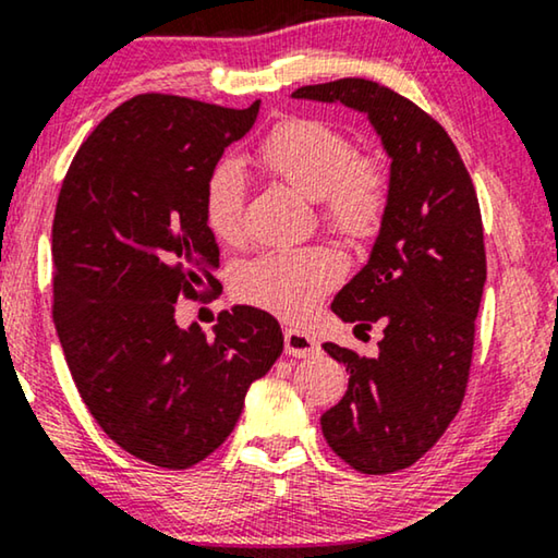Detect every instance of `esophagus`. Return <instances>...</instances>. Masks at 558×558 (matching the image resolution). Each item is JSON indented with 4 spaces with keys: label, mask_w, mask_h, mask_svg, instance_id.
I'll return each instance as SVG.
<instances>
[{
    "label": "esophagus",
    "mask_w": 558,
    "mask_h": 558,
    "mask_svg": "<svg viewBox=\"0 0 558 558\" xmlns=\"http://www.w3.org/2000/svg\"><path fill=\"white\" fill-rule=\"evenodd\" d=\"M286 351L295 359H311L313 353H318V340L311 330L301 326H288L286 328Z\"/></svg>",
    "instance_id": "34e87169"
}]
</instances>
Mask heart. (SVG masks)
I'll list each match as a JSON object with an SVG mask.
<instances>
[{
    "label": "heart",
    "instance_id": "obj_1",
    "mask_svg": "<svg viewBox=\"0 0 558 558\" xmlns=\"http://www.w3.org/2000/svg\"><path fill=\"white\" fill-rule=\"evenodd\" d=\"M268 178L311 197L318 220L348 240L376 238L393 199V168L380 153H359L343 132L311 118L276 124L255 149ZM247 182L235 160H220L205 180V226L220 243L245 235ZM343 276V255L330 245L268 251L238 265L232 290L243 303L301 315Z\"/></svg>",
    "mask_w": 558,
    "mask_h": 558
}]
</instances>
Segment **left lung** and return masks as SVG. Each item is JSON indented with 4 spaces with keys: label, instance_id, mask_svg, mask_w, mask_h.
I'll list each match as a JSON object with an SVG mask.
<instances>
[{
    "label": "left lung",
    "instance_id": "1",
    "mask_svg": "<svg viewBox=\"0 0 558 558\" xmlns=\"http://www.w3.org/2000/svg\"><path fill=\"white\" fill-rule=\"evenodd\" d=\"M371 118L393 168V199L371 260L332 301L355 330L384 326L378 355L326 343L351 373L320 415L332 453L361 473L409 469L461 411L486 282L484 222L459 149L440 122L373 80L298 87Z\"/></svg>",
    "mask_w": 558,
    "mask_h": 558
}]
</instances>
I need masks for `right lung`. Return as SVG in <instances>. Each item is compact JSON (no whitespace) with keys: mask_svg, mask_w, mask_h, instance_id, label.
<instances>
[{"mask_svg":"<svg viewBox=\"0 0 558 558\" xmlns=\"http://www.w3.org/2000/svg\"><path fill=\"white\" fill-rule=\"evenodd\" d=\"M257 110L260 99L230 110L132 97L80 145L57 197L52 315L66 365L99 428L160 469L220 448L282 353L278 320L251 305L220 313L213 338L174 323L178 298L220 293L205 180Z\"/></svg>","mask_w":558,"mask_h":558,"instance_id":"obj_1","label":"right lung"}]
</instances>
